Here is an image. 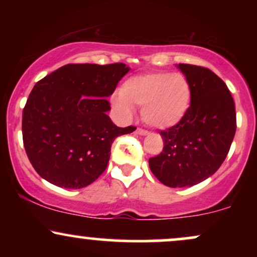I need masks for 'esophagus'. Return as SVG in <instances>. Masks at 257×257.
<instances>
[{
  "label": "esophagus",
  "instance_id": "34e87169",
  "mask_svg": "<svg viewBox=\"0 0 257 257\" xmlns=\"http://www.w3.org/2000/svg\"><path fill=\"white\" fill-rule=\"evenodd\" d=\"M137 134L138 135H147V134H149V132L145 131V129H143V128H138L137 129Z\"/></svg>",
  "mask_w": 257,
  "mask_h": 257
}]
</instances>
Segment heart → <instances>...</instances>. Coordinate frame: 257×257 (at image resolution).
Instances as JSON below:
<instances>
[{"label":"heart","instance_id":"heart-1","mask_svg":"<svg viewBox=\"0 0 257 257\" xmlns=\"http://www.w3.org/2000/svg\"><path fill=\"white\" fill-rule=\"evenodd\" d=\"M192 89L181 73L150 72L132 76L111 98V104L123 118H132L134 107H141L144 122L158 129L176 125L187 114Z\"/></svg>","mask_w":257,"mask_h":257}]
</instances>
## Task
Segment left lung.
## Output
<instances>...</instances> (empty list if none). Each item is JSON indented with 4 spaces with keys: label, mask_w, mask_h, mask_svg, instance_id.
Returning a JSON list of instances; mask_svg holds the SVG:
<instances>
[{
    "label": "left lung",
    "mask_w": 257,
    "mask_h": 257,
    "mask_svg": "<svg viewBox=\"0 0 257 257\" xmlns=\"http://www.w3.org/2000/svg\"><path fill=\"white\" fill-rule=\"evenodd\" d=\"M192 89L187 114L159 134L163 151L149 159L153 175L169 187H190L221 167L237 128L234 101L225 82L206 67L176 65Z\"/></svg>",
    "instance_id": "1"
}]
</instances>
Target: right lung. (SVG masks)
Returning a JSON list of instances; mask_svg holds the SVG:
<instances>
[{"mask_svg": "<svg viewBox=\"0 0 257 257\" xmlns=\"http://www.w3.org/2000/svg\"><path fill=\"white\" fill-rule=\"evenodd\" d=\"M125 64H67L38 81L23 111V141L38 175L63 188L85 187L105 172L111 145L135 126L119 128L106 98Z\"/></svg>", "mask_w": 257, "mask_h": 257, "instance_id": "1", "label": "right lung"}]
</instances>
